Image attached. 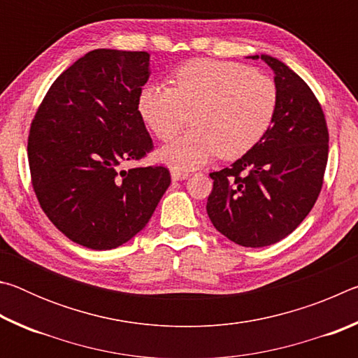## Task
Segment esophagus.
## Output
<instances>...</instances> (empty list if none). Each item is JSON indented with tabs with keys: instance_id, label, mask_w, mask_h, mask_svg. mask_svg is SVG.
Masks as SVG:
<instances>
[{
	"instance_id": "esophagus-1",
	"label": "esophagus",
	"mask_w": 358,
	"mask_h": 358,
	"mask_svg": "<svg viewBox=\"0 0 358 358\" xmlns=\"http://www.w3.org/2000/svg\"><path fill=\"white\" fill-rule=\"evenodd\" d=\"M171 175H172L173 181H181V180H186L187 177H189V173L183 172V171H177V169H172Z\"/></svg>"
}]
</instances>
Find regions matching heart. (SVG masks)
<instances>
[{
  "mask_svg": "<svg viewBox=\"0 0 358 358\" xmlns=\"http://www.w3.org/2000/svg\"><path fill=\"white\" fill-rule=\"evenodd\" d=\"M278 90L268 76L243 64L194 59L173 72V88L147 85L138 112L153 134L169 141L192 113V131L162 147L159 159L177 171L203 166L215 155L235 159L265 136Z\"/></svg>",
  "mask_w": 358,
  "mask_h": 358,
  "instance_id": "1",
  "label": "heart"
}]
</instances>
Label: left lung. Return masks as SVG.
<instances>
[{
    "mask_svg": "<svg viewBox=\"0 0 358 358\" xmlns=\"http://www.w3.org/2000/svg\"><path fill=\"white\" fill-rule=\"evenodd\" d=\"M278 106L265 136L230 167L210 173L207 213L216 230L246 248L273 245L300 226L322 189L329 159L325 115L311 88L280 59Z\"/></svg>",
    "mask_w": 358,
    "mask_h": 358,
    "instance_id": "8db88e82",
    "label": "left lung"
}]
</instances>
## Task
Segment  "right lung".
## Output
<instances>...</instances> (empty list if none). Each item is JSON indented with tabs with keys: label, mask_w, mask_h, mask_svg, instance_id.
Masks as SVG:
<instances>
[{
	"label": "right lung",
	"mask_w": 358,
	"mask_h": 358,
	"mask_svg": "<svg viewBox=\"0 0 358 358\" xmlns=\"http://www.w3.org/2000/svg\"><path fill=\"white\" fill-rule=\"evenodd\" d=\"M148 77L147 52H88L52 83L29 128L28 162L41 208L90 250L129 241L171 185L164 166L121 171L153 150L138 112Z\"/></svg>",
	"instance_id": "obj_1"
}]
</instances>
